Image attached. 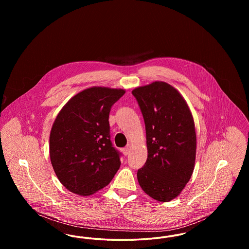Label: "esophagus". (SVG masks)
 <instances>
[{"label": "esophagus", "instance_id": "esophagus-1", "mask_svg": "<svg viewBox=\"0 0 249 249\" xmlns=\"http://www.w3.org/2000/svg\"><path fill=\"white\" fill-rule=\"evenodd\" d=\"M130 144H128L126 147H124L123 149H122V151H123V154L125 155V156H127V155H129L130 153Z\"/></svg>", "mask_w": 249, "mask_h": 249}]
</instances>
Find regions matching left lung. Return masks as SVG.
Wrapping results in <instances>:
<instances>
[{
	"label": "left lung",
	"instance_id": "8db88e82",
	"mask_svg": "<svg viewBox=\"0 0 249 249\" xmlns=\"http://www.w3.org/2000/svg\"><path fill=\"white\" fill-rule=\"evenodd\" d=\"M145 125L147 160L138 170L142 190L156 201H170L184 190L196 158V132L187 102L166 82L134 89Z\"/></svg>",
	"mask_w": 249,
	"mask_h": 249
}]
</instances>
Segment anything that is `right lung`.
I'll return each mask as SVG.
<instances>
[{
  "mask_svg": "<svg viewBox=\"0 0 249 249\" xmlns=\"http://www.w3.org/2000/svg\"><path fill=\"white\" fill-rule=\"evenodd\" d=\"M122 89L92 87L74 95L59 111L49 136V154L59 182L89 196L107 186L120 167L110 140L109 113Z\"/></svg>",
  "mask_w": 249,
  "mask_h": 249,
  "instance_id": "1",
  "label": "right lung"
}]
</instances>
